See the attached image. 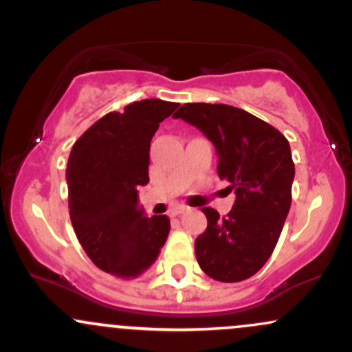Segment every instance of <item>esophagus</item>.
Returning <instances> with one entry per match:
<instances>
[{
	"label": "esophagus",
	"mask_w": 352,
	"mask_h": 352,
	"mask_svg": "<svg viewBox=\"0 0 352 352\" xmlns=\"http://www.w3.org/2000/svg\"><path fill=\"white\" fill-rule=\"evenodd\" d=\"M184 211H188V206H183V205L175 206L171 210V217H179V214H183Z\"/></svg>",
	"instance_id": "obj_1"
}]
</instances>
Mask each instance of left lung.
I'll return each mask as SVG.
<instances>
[{"label":"left lung","mask_w":352,"mask_h":352,"mask_svg":"<svg viewBox=\"0 0 352 352\" xmlns=\"http://www.w3.org/2000/svg\"><path fill=\"white\" fill-rule=\"evenodd\" d=\"M173 117L213 142L218 176L236 195L223 218L203 208L208 226L195 241L196 260L218 282L250 278L270 258L292 203L296 168L289 141L265 120L232 105L184 104Z\"/></svg>","instance_id":"8db88e82"}]
</instances>
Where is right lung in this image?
Instances as JSON below:
<instances>
[{"label": "right lung", "mask_w": 352, "mask_h": 352, "mask_svg": "<svg viewBox=\"0 0 352 352\" xmlns=\"http://www.w3.org/2000/svg\"><path fill=\"white\" fill-rule=\"evenodd\" d=\"M176 102L146 99L109 112L77 139L67 164L69 213L89 258L117 278H135L156 262L171 230L147 218L138 188L149 183V147Z\"/></svg>", "instance_id": "1"}]
</instances>
